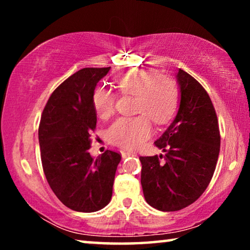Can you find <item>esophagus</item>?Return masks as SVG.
<instances>
[{
  "instance_id": "1",
  "label": "esophagus",
  "mask_w": 250,
  "mask_h": 250,
  "mask_svg": "<svg viewBox=\"0 0 250 250\" xmlns=\"http://www.w3.org/2000/svg\"><path fill=\"white\" fill-rule=\"evenodd\" d=\"M121 154H122V158H126V156H131V155H133V153L132 152H125V151H122L121 152Z\"/></svg>"
}]
</instances>
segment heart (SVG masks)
<instances>
[{"mask_svg":"<svg viewBox=\"0 0 250 250\" xmlns=\"http://www.w3.org/2000/svg\"><path fill=\"white\" fill-rule=\"evenodd\" d=\"M115 83L121 94L135 96L134 110L141 115L118 118L108 128V138L124 149H135L151 137L149 118L162 125L174 115L179 104V87L174 79L153 69L125 71L117 76ZM91 101L100 118L109 117L115 110L116 96L104 87L96 88Z\"/></svg>","mask_w":250,"mask_h":250,"instance_id":"obj_1","label":"heart"}]
</instances>
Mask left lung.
Listing matches in <instances>:
<instances>
[{
	"label": "left lung",
	"mask_w": 250,
	"mask_h": 250,
	"mask_svg": "<svg viewBox=\"0 0 250 250\" xmlns=\"http://www.w3.org/2000/svg\"><path fill=\"white\" fill-rule=\"evenodd\" d=\"M180 108L154 145L164 155L140 156L146 203L162 211L185 208L200 197L213 177L221 133L213 103L204 87L179 69ZM164 158V162L160 159Z\"/></svg>",
	"instance_id": "left-lung-1"
}]
</instances>
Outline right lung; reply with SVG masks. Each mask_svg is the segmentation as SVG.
<instances>
[{"mask_svg": "<svg viewBox=\"0 0 250 250\" xmlns=\"http://www.w3.org/2000/svg\"><path fill=\"white\" fill-rule=\"evenodd\" d=\"M110 67L83 68L53 91L41 117L39 140L42 166L50 188L62 204L76 211L104 208L121 154L107 150L91 158L90 132L97 113L91 97Z\"/></svg>", "mask_w": 250, "mask_h": 250, "instance_id": "1", "label": "right lung"}]
</instances>
